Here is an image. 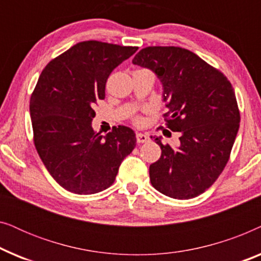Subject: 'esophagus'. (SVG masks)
I'll return each instance as SVG.
<instances>
[{
	"label": "esophagus",
	"instance_id": "1",
	"mask_svg": "<svg viewBox=\"0 0 261 261\" xmlns=\"http://www.w3.org/2000/svg\"><path fill=\"white\" fill-rule=\"evenodd\" d=\"M137 141H138V144H144V142L148 141V137L146 134L138 133L137 134Z\"/></svg>",
	"mask_w": 261,
	"mask_h": 261
}]
</instances>
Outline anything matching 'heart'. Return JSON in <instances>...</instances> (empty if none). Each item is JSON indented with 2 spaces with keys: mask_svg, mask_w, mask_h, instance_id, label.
Returning <instances> with one entry per match:
<instances>
[{
  "mask_svg": "<svg viewBox=\"0 0 261 261\" xmlns=\"http://www.w3.org/2000/svg\"><path fill=\"white\" fill-rule=\"evenodd\" d=\"M138 121H139V120H137V122H138Z\"/></svg>",
  "mask_w": 261,
  "mask_h": 261,
  "instance_id": "obj_1",
  "label": "heart"
}]
</instances>
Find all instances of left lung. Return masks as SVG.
I'll return each instance as SVG.
<instances>
[{
  "mask_svg": "<svg viewBox=\"0 0 261 261\" xmlns=\"http://www.w3.org/2000/svg\"><path fill=\"white\" fill-rule=\"evenodd\" d=\"M133 64L162 82L164 121L180 135L177 146L154 138L162 155L149 166L151 183L169 197L194 198L215 183L229 160L240 126L234 89L220 70L176 46H148Z\"/></svg>",
  "mask_w": 261,
  "mask_h": 261,
  "instance_id": "left-lung-1",
  "label": "left lung"
}]
</instances>
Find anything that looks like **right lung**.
<instances>
[{"mask_svg":"<svg viewBox=\"0 0 261 261\" xmlns=\"http://www.w3.org/2000/svg\"><path fill=\"white\" fill-rule=\"evenodd\" d=\"M135 46L89 40L52 59L31 96L34 145L49 174L65 190L97 194L114 183L137 138L113 127L106 137L92 129L94 106L106 97L112 71L137 52Z\"/></svg>","mask_w":261,"mask_h":261,"instance_id":"obj_1","label":"right lung"}]
</instances>
